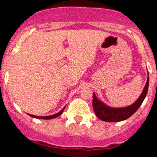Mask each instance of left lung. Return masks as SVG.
Listing matches in <instances>:
<instances>
[{
  "label": "left lung",
  "instance_id": "obj_1",
  "mask_svg": "<svg viewBox=\"0 0 157 157\" xmlns=\"http://www.w3.org/2000/svg\"><path fill=\"white\" fill-rule=\"evenodd\" d=\"M149 82V75H148L147 82H146V84L144 87L143 91H142L140 97L138 98V99L134 103L133 105L128 107H124V108H110V107L105 105L101 101L98 100V98H96L95 94L93 93L92 105L95 115L100 120L103 121H106V122H119V121H124V120L129 118L136 112L138 109L142 105V103L143 102L145 96L147 94Z\"/></svg>",
  "mask_w": 157,
  "mask_h": 157
}]
</instances>
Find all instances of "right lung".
Masks as SVG:
<instances>
[{"label":"right lung","instance_id":"add662e5","mask_svg":"<svg viewBox=\"0 0 157 157\" xmlns=\"http://www.w3.org/2000/svg\"><path fill=\"white\" fill-rule=\"evenodd\" d=\"M65 109V107L63 109L60 111L59 113H56L54 114V115H52V116H47V117H37V116H33V115H30V114H29L30 117H35V118H38V119H44V120H49V119H53V118H56V117H59V116L61 115L62 113H63V112L64 111Z\"/></svg>","mask_w":157,"mask_h":157}]
</instances>
